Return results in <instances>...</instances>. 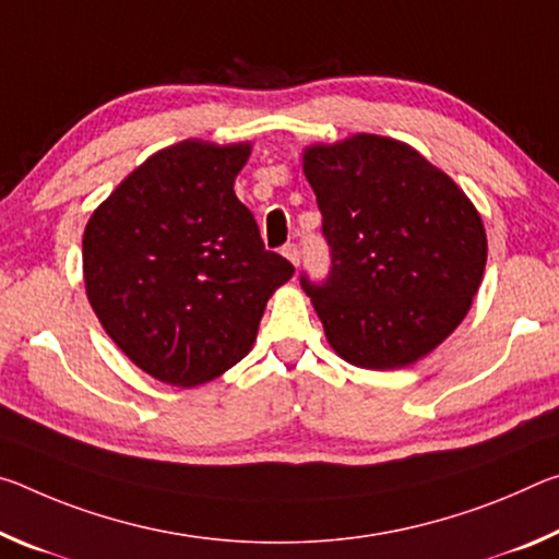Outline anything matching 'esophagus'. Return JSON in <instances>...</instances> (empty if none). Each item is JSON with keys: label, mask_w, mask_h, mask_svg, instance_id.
<instances>
[{"label": "esophagus", "mask_w": 559, "mask_h": 559, "mask_svg": "<svg viewBox=\"0 0 559 559\" xmlns=\"http://www.w3.org/2000/svg\"><path fill=\"white\" fill-rule=\"evenodd\" d=\"M282 254H285V258L297 267V264H299V247L295 242H287L285 247H282Z\"/></svg>", "instance_id": "obj_1"}]
</instances>
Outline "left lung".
<instances>
[{"label": "left lung", "mask_w": 559, "mask_h": 559, "mask_svg": "<svg viewBox=\"0 0 559 559\" xmlns=\"http://www.w3.org/2000/svg\"><path fill=\"white\" fill-rule=\"evenodd\" d=\"M332 267L301 274L326 342L361 369H401L433 352L468 314L488 240L468 195L411 145L356 133L309 145Z\"/></svg>", "instance_id": "1"}]
</instances>
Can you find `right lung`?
<instances>
[{
	"instance_id": "1",
	"label": "right lung",
	"mask_w": 559,
	"mask_h": 559,
	"mask_svg": "<svg viewBox=\"0 0 559 559\" xmlns=\"http://www.w3.org/2000/svg\"><path fill=\"white\" fill-rule=\"evenodd\" d=\"M250 143L180 141L153 153L84 230L86 297L128 359L198 386L245 359L274 289L295 274L264 250L235 195Z\"/></svg>"
}]
</instances>
